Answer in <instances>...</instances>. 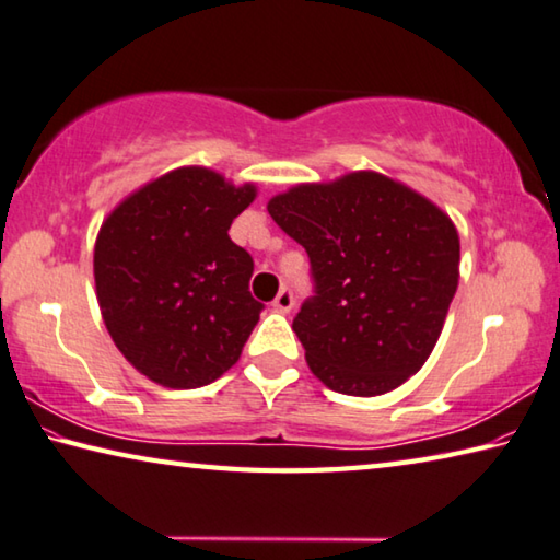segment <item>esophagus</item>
Returning a JSON list of instances; mask_svg holds the SVG:
<instances>
[{
    "label": "esophagus",
    "instance_id": "34e87169",
    "mask_svg": "<svg viewBox=\"0 0 560 560\" xmlns=\"http://www.w3.org/2000/svg\"><path fill=\"white\" fill-rule=\"evenodd\" d=\"M292 305H295V298H292V290L290 288H282L278 292V298L272 300V307L278 310V313H290Z\"/></svg>",
    "mask_w": 560,
    "mask_h": 560
}]
</instances>
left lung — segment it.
Here are the masks:
<instances>
[{
  "instance_id": "1",
  "label": "left lung",
  "mask_w": 560,
  "mask_h": 560,
  "mask_svg": "<svg viewBox=\"0 0 560 560\" xmlns=\"http://www.w3.org/2000/svg\"><path fill=\"white\" fill-rule=\"evenodd\" d=\"M268 213L310 255L315 298L292 329L325 387L377 397L417 374L459 285V233L442 208L377 171L298 183Z\"/></svg>"
}]
</instances>
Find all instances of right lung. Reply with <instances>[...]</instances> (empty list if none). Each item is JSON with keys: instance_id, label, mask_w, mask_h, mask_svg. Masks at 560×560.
<instances>
[{"instance_id": "obj_1", "label": "right lung", "mask_w": 560, "mask_h": 560, "mask_svg": "<svg viewBox=\"0 0 560 560\" xmlns=\"http://www.w3.org/2000/svg\"><path fill=\"white\" fill-rule=\"evenodd\" d=\"M258 196L223 173L180 166L126 196L101 223V317L128 362L168 389L215 382L241 360L262 305L231 223Z\"/></svg>"}]
</instances>
